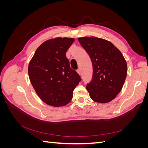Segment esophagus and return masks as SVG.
Segmentation results:
<instances>
[{
  "mask_svg": "<svg viewBox=\"0 0 148 148\" xmlns=\"http://www.w3.org/2000/svg\"><path fill=\"white\" fill-rule=\"evenodd\" d=\"M77 73H78L79 75H82V71H81V70H80V69H78V70H77Z\"/></svg>",
  "mask_w": 148,
  "mask_h": 148,
  "instance_id": "esophagus-1",
  "label": "esophagus"
}]
</instances>
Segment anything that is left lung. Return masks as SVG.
Returning <instances> with one entry per match:
<instances>
[{
  "instance_id": "1",
  "label": "left lung",
  "mask_w": 148,
  "mask_h": 148,
  "mask_svg": "<svg viewBox=\"0 0 148 148\" xmlns=\"http://www.w3.org/2000/svg\"><path fill=\"white\" fill-rule=\"evenodd\" d=\"M78 39L92 64V79L86 86L89 96L96 102L111 101L122 90L126 79V60L119 49L106 39L94 36Z\"/></svg>"
}]
</instances>
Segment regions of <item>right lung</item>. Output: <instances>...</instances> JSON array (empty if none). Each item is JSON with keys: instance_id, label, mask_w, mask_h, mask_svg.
I'll use <instances>...</instances> for the list:
<instances>
[{"instance_id": "add662e5", "label": "right lung", "mask_w": 148, "mask_h": 148, "mask_svg": "<svg viewBox=\"0 0 148 148\" xmlns=\"http://www.w3.org/2000/svg\"><path fill=\"white\" fill-rule=\"evenodd\" d=\"M73 38H57L44 42L36 49L28 65V75L36 92L53 107L66 105L82 79L71 69L66 52Z\"/></svg>"}]
</instances>
